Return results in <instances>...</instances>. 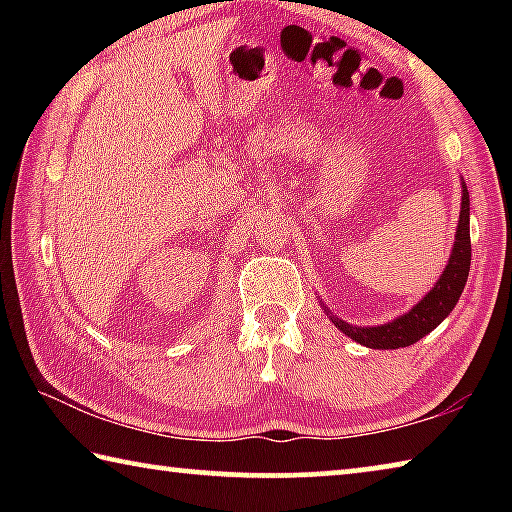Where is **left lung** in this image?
I'll list each match as a JSON object with an SVG mask.
<instances>
[{
  "instance_id": "1",
  "label": "left lung",
  "mask_w": 512,
  "mask_h": 512,
  "mask_svg": "<svg viewBox=\"0 0 512 512\" xmlns=\"http://www.w3.org/2000/svg\"><path fill=\"white\" fill-rule=\"evenodd\" d=\"M470 262H472V244H470V194L463 185V203H461V216H458V228H456V241L449 264L440 275L427 296H424L418 305H415L409 314L395 318L393 323L377 325V327H354L345 320H339L334 316L332 323L341 329L345 336H350L352 341H357L366 348L375 350H395L406 348L420 341L422 336H427L431 329H436L443 320L449 316V311L456 307L458 298H461L463 287L470 275Z\"/></svg>"
}]
</instances>
